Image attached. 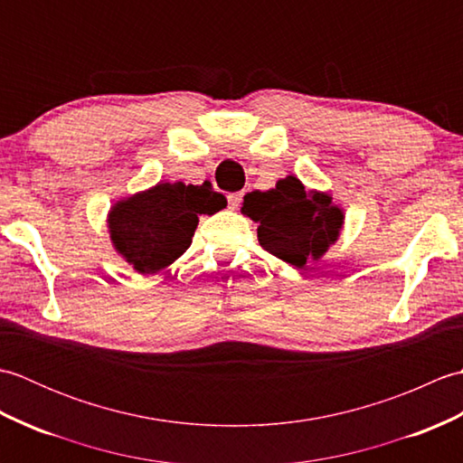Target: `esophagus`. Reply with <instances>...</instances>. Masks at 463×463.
Returning <instances> with one entry per match:
<instances>
[{
    "instance_id": "obj_1",
    "label": "esophagus",
    "mask_w": 463,
    "mask_h": 463,
    "mask_svg": "<svg viewBox=\"0 0 463 463\" xmlns=\"http://www.w3.org/2000/svg\"><path fill=\"white\" fill-rule=\"evenodd\" d=\"M226 199H229V209L234 211L241 204V201H242V193H231L229 196H226Z\"/></svg>"
}]
</instances>
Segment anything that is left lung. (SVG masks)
<instances>
[{"instance_id": "1", "label": "left lung", "mask_w": 463, "mask_h": 463, "mask_svg": "<svg viewBox=\"0 0 463 463\" xmlns=\"http://www.w3.org/2000/svg\"><path fill=\"white\" fill-rule=\"evenodd\" d=\"M241 213L259 222L260 247L297 269L320 260L336 244L344 226V209L332 194L304 189L294 175L277 181L269 191L244 194Z\"/></svg>"}]
</instances>
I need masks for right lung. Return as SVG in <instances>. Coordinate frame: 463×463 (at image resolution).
I'll list each match as a JSON object with an SVG mask.
<instances>
[{"instance_id": "add662e5", "label": "right lung", "mask_w": 463, "mask_h": 463, "mask_svg": "<svg viewBox=\"0 0 463 463\" xmlns=\"http://www.w3.org/2000/svg\"><path fill=\"white\" fill-rule=\"evenodd\" d=\"M226 206L213 184L156 183L123 196L107 213V229L117 254L139 274H155L183 257L191 247L201 214Z\"/></svg>"}]
</instances>
